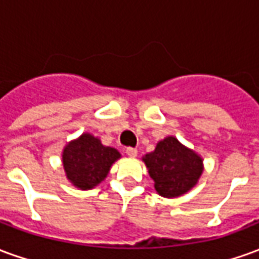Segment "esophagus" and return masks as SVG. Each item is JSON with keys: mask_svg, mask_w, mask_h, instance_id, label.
<instances>
[{"mask_svg": "<svg viewBox=\"0 0 259 259\" xmlns=\"http://www.w3.org/2000/svg\"><path fill=\"white\" fill-rule=\"evenodd\" d=\"M126 154H127L129 157L135 158V157H137V150H136V148H133V147H127V148H126Z\"/></svg>", "mask_w": 259, "mask_h": 259, "instance_id": "obj_1", "label": "esophagus"}]
</instances>
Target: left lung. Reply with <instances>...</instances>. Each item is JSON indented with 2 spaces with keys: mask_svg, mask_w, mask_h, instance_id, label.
<instances>
[{
  "mask_svg": "<svg viewBox=\"0 0 259 259\" xmlns=\"http://www.w3.org/2000/svg\"><path fill=\"white\" fill-rule=\"evenodd\" d=\"M144 162L155 182V190L166 198L187 193L202 174V159L175 137L159 141L155 150L144 157Z\"/></svg>",
  "mask_w": 259,
  "mask_h": 259,
  "instance_id": "1",
  "label": "left lung"
}]
</instances>
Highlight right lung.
<instances>
[{"label":"right lung","mask_w":259,"mask_h":259,"mask_svg":"<svg viewBox=\"0 0 259 259\" xmlns=\"http://www.w3.org/2000/svg\"><path fill=\"white\" fill-rule=\"evenodd\" d=\"M119 157L118 150L102 146L94 136L81 135L65 147L62 161L68 179L81 190H89L104 180Z\"/></svg>","instance_id":"add662e5"}]
</instances>
